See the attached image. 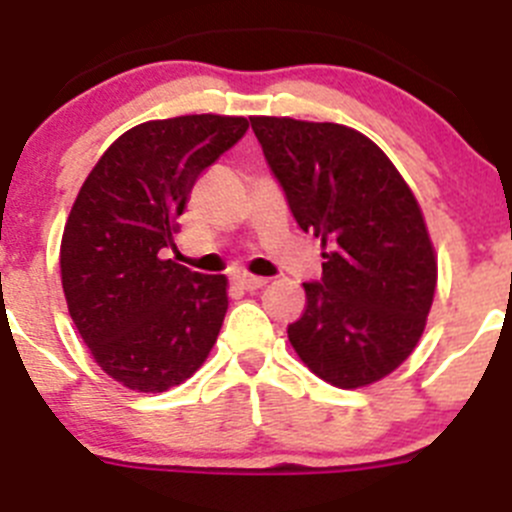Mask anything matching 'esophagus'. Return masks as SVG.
I'll return each mask as SVG.
<instances>
[{
  "label": "esophagus",
  "instance_id": "esophagus-1",
  "mask_svg": "<svg viewBox=\"0 0 512 512\" xmlns=\"http://www.w3.org/2000/svg\"><path fill=\"white\" fill-rule=\"evenodd\" d=\"M265 283V278H255V275H239L237 278V285L242 290H260Z\"/></svg>",
  "mask_w": 512,
  "mask_h": 512
}]
</instances>
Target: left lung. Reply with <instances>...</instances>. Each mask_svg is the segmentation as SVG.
Listing matches in <instances>:
<instances>
[{
    "label": "left lung",
    "instance_id": "1",
    "mask_svg": "<svg viewBox=\"0 0 512 512\" xmlns=\"http://www.w3.org/2000/svg\"><path fill=\"white\" fill-rule=\"evenodd\" d=\"M298 227L321 239V280L288 326L303 365L365 388L416 349L434 303L436 255L421 206L390 158L334 122L250 117Z\"/></svg>",
    "mask_w": 512,
    "mask_h": 512
}]
</instances>
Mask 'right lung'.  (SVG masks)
Segmentation results:
<instances>
[{
  "label": "right lung",
  "instance_id": "obj_1",
  "mask_svg": "<svg viewBox=\"0 0 512 512\" xmlns=\"http://www.w3.org/2000/svg\"><path fill=\"white\" fill-rule=\"evenodd\" d=\"M245 117L186 114L137 124L78 191L61 242L68 313L96 365L137 393H165L199 370L227 313V278L176 260L193 183L242 140Z\"/></svg>",
  "mask_w": 512,
  "mask_h": 512
}]
</instances>
